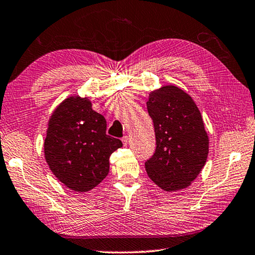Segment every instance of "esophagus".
Returning <instances> with one entry per match:
<instances>
[{
  "label": "esophagus",
  "mask_w": 255,
  "mask_h": 255,
  "mask_svg": "<svg viewBox=\"0 0 255 255\" xmlns=\"http://www.w3.org/2000/svg\"><path fill=\"white\" fill-rule=\"evenodd\" d=\"M121 140H123L124 146H127V145H128V136H124L123 138H121Z\"/></svg>",
  "instance_id": "esophagus-1"
}]
</instances>
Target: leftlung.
Returning <instances> with one entry per match:
<instances>
[{
	"label": "left lung",
	"instance_id": "1",
	"mask_svg": "<svg viewBox=\"0 0 255 255\" xmlns=\"http://www.w3.org/2000/svg\"><path fill=\"white\" fill-rule=\"evenodd\" d=\"M146 106L156 140L154 154L145 162L149 179L167 192L186 188L209 154L199 108L187 93L172 85L151 92Z\"/></svg>",
	"mask_w": 255,
	"mask_h": 255
}]
</instances>
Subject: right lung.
Masks as SVG:
<instances>
[{"mask_svg": "<svg viewBox=\"0 0 255 255\" xmlns=\"http://www.w3.org/2000/svg\"><path fill=\"white\" fill-rule=\"evenodd\" d=\"M123 146L107 135V120L87 98L70 96L52 113L44 154L51 171L76 192H87L109 173L110 155Z\"/></svg>", "mask_w": 255, "mask_h": 255, "instance_id": "right-lung-1", "label": "right lung"}]
</instances>
